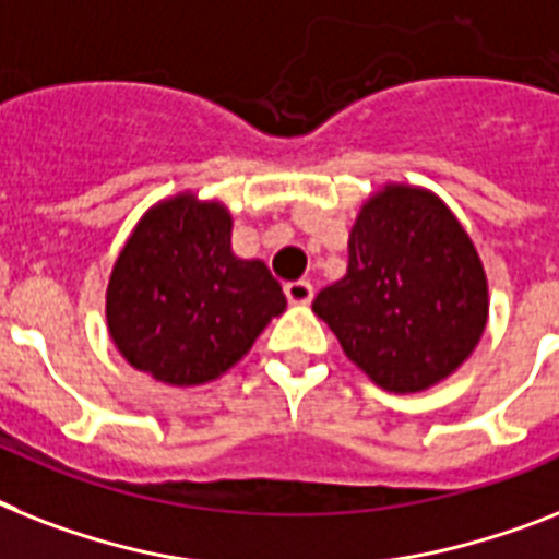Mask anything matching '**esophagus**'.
<instances>
[{"label": "esophagus", "instance_id": "1", "mask_svg": "<svg viewBox=\"0 0 559 559\" xmlns=\"http://www.w3.org/2000/svg\"><path fill=\"white\" fill-rule=\"evenodd\" d=\"M285 297H288L290 306H308L313 297V285L308 280H294V283H285Z\"/></svg>", "mask_w": 559, "mask_h": 559}]
</instances>
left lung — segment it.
<instances>
[{"mask_svg":"<svg viewBox=\"0 0 559 559\" xmlns=\"http://www.w3.org/2000/svg\"><path fill=\"white\" fill-rule=\"evenodd\" d=\"M311 308L380 389L414 394L472 357L486 331L488 283L440 197L385 186L359 207L345 276Z\"/></svg>","mask_w":559,"mask_h":559,"instance_id":"8db88e82","label":"left lung"}]
</instances>
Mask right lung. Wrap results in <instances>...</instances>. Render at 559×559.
Wrapping results in <instances>:
<instances>
[{
  "mask_svg": "<svg viewBox=\"0 0 559 559\" xmlns=\"http://www.w3.org/2000/svg\"><path fill=\"white\" fill-rule=\"evenodd\" d=\"M283 311V285L265 262L230 251L225 205L193 193L147 207L114 262L105 294L119 354L168 385L223 377Z\"/></svg>",
  "mask_w": 559,
  "mask_h": 559,
  "instance_id": "right-lung-1",
  "label": "right lung"
}]
</instances>
